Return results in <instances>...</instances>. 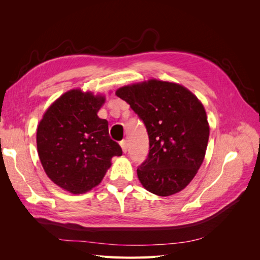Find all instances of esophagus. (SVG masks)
<instances>
[{
    "instance_id": "obj_1",
    "label": "esophagus",
    "mask_w": 260,
    "mask_h": 260,
    "mask_svg": "<svg viewBox=\"0 0 260 260\" xmlns=\"http://www.w3.org/2000/svg\"><path fill=\"white\" fill-rule=\"evenodd\" d=\"M120 146H121V148H122L123 153L127 152V151H128V144H127V140H122L121 142H120Z\"/></svg>"
}]
</instances>
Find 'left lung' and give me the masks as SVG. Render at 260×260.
Returning a JSON list of instances; mask_svg holds the SVG:
<instances>
[{
  "mask_svg": "<svg viewBox=\"0 0 260 260\" xmlns=\"http://www.w3.org/2000/svg\"><path fill=\"white\" fill-rule=\"evenodd\" d=\"M145 124L149 152L137 172L148 192L169 196L191 182L205 157V108L184 86L151 79L116 91Z\"/></svg>",
  "mask_w": 260,
  "mask_h": 260,
  "instance_id": "8db88e82",
  "label": "left lung"
}]
</instances>
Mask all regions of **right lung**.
I'll use <instances>...</instances> for the list:
<instances>
[{
    "instance_id": "1",
    "label": "right lung",
    "mask_w": 260,
    "mask_h": 260,
    "mask_svg": "<svg viewBox=\"0 0 260 260\" xmlns=\"http://www.w3.org/2000/svg\"><path fill=\"white\" fill-rule=\"evenodd\" d=\"M105 98L70 90L48 108L37 130V147L45 174L55 184L82 194L100 184L114 156L122 149L98 116Z\"/></svg>"
}]
</instances>
